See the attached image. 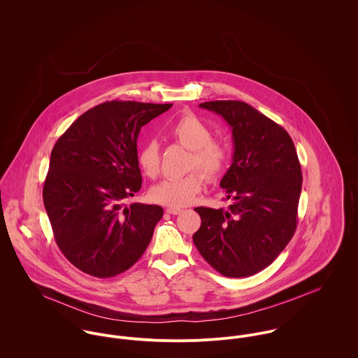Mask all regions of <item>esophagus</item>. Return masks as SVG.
<instances>
[{"label":"esophagus","mask_w":358,"mask_h":358,"mask_svg":"<svg viewBox=\"0 0 358 358\" xmlns=\"http://www.w3.org/2000/svg\"><path fill=\"white\" fill-rule=\"evenodd\" d=\"M182 210L183 209H180V208H166V212L168 213H171V215H179V213H182Z\"/></svg>","instance_id":"esophagus-1"}]
</instances>
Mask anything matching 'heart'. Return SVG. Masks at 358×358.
<instances>
[{
	"label": "heart",
	"mask_w": 358,
	"mask_h": 358,
	"mask_svg": "<svg viewBox=\"0 0 358 358\" xmlns=\"http://www.w3.org/2000/svg\"><path fill=\"white\" fill-rule=\"evenodd\" d=\"M173 141L192 150L189 169L199 168L208 179L219 178L227 166V146L212 138L210 128L194 114L179 117L169 128ZM138 164L143 173L155 178L159 173L161 153L158 143L150 139L145 142L138 152ZM202 173V174H203ZM199 171H192L185 176L168 178L150 190L152 200L171 208H183L192 204L204 186V176Z\"/></svg>",
	"instance_id": "heart-1"
}]
</instances>
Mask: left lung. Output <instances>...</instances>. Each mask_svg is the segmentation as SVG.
I'll list each match as a JSON object with an SVG mask.
<instances>
[{
    "label": "left lung",
    "instance_id": "obj_1",
    "mask_svg": "<svg viewBox=\"0 0 358 358\" xmlns=\"http://www.w3.org/2000/svg\"><path fill=\"white\" fill-rule=\"evenodd\" d=\"M200 107L231 127L233 164L220 180L229 209L199 206L193 234L205 260L226 277H248L282 252L298 226L302 169L288 132L248 103L215 101Z\"/></svg>",
    "mask_w": 358,
    "mask_h": 358
}]
</instances>
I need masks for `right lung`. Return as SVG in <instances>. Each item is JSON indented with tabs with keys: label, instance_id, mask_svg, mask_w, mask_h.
Returning a JSON list of instances; mask_svg holds the SVG:
<instances>
[{
	"label": "right lung",
	"instance_id": "right-lung-1",
	"mask_svg": "<svg viewBox=\"0 0 358 358\" xmlns=\"http://www.w3.org/2000/svg\"><path fill=\"white\" fill-rule=\"evenodd\" d=\"M171 107L104 102L80 115L55 143L43 199L59 250L81 271L114 277L149 247L164 209L124 201L142 187L141 128Z\"/></svg>",
	"mask_w": 358,
	"mask_h": 358
}]
</instances>
